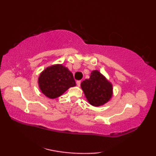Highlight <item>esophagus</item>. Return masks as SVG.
Here are the masks:
<instances>
[{"instance_id":"obj_1","label":"esophagus","mask_w":156,"mask_h":156,"mask_svg":"<svg viewBox=\"0 0 156 156\" xmlns=\"http://www.w3.org/2000/svg\"><path fill=\"white\" fill-rule=\"evenodd\" d=\"M80 84H81V81H80V80L76 81V85H77L78 87H80Z\"/></svg>"}]
</instances>
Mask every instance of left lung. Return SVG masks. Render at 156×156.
I'll return each instance as SVG.
<instances>
[{
    "label": "left lung",
    "instance_id": "1",
    "mask_svg": "<svg viewBox=\"0 0 156 156\" xmlns=\"http://www.w3.org/2000/svg\"><path fill=\"white\" fill-rule=\"evenodd\" d=\"M85 97L89 104L99 106L106 103L112 96V85L97 70L91 73L90 78L81 83Z\"/></svg>",
    "mask_w": 156,
    "mask_h": 156
}]
</instances>
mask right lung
<instances>
[{
  "instance_id": "1",
  "label": "right lung",
  "mask_w": 156,
  "mask_h": 156,
  "mask_svg": "<svg viewBox=\"0 0 156 156\" xmlns=\"http://www.w3.org/2000/svg\"><path fill=\"white\" fill-rule=\"evenodd\" d=\"M38 84L42 92L50 99L58 97L69 87L76 86L73 74L62 65L46 68L40 74Z\"/></svg>"
}]
</instances>
